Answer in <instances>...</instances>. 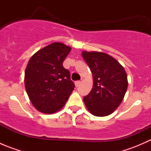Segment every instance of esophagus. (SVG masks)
Returning <instances> with one entry per match:
<instances>
[{
  "mask_svg": "<svg viewBox=\"0 0 151 151\" xmlns=\"http://www.w3.org/2000/svg\"><path fill=\"white\" fill-rule=\"evenodd\" d=\"M80 84H81V81H80V80H78V81H76V82H75V85H76V87L80 86Z\"/></svg>",
  "mask_w": 151,
  "mask_h": 151,
  "instance_id": "1",
  "label": "esophagus"
}]
</instances>
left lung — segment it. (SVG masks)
Wrapping results in <instances>:
<instances>
[{
	"label": "left lung",
	"mask_w": 151,
	"mask_h": 151,
	"mask_svg": "<svg viewBox=\"0 0 151 151\" xmlns=\"http://www.w3.org/2000/svg\"><path fill=\"white\" fill-rule=\"evenodd\" d=\"M93 74V86L83 100L91 114L104 117L121 104L128 87L124 68L109 55L100 52H82Z\"/></svg>",
	"instance_id": "1"
}]
</instances>
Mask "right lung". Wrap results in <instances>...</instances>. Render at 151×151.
<instances>
[{
  "label": "right lung",
  "mask_w": 151,
  "mask_h": 151,
  "mask_svg": "<svg viewBox=\"0 0 151 151\" xmlns=\"http://www.w3.org/2000/svg\"><path fill=\"white\" fill-rule=\"evenodd\" d=\"M71 47L55 42L36 52L25 71V86L38 111L52 114L60 110L74 89L70 72L63 62Z\"/></svg>",
  "instance_id": "right-lung-1"
}]
</instances>
